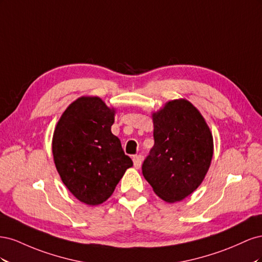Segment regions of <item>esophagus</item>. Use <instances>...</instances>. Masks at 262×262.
<instances>
[{
	"instance_id": "1",
	"label": "esophagus",
	"mask_w": 262,
	"mask_h": 262,
	"mask_svg": "<svg viewBox=\"0 0 262 262\" xmlns=\"http://www.w3.org/2000/svg\"><path fill=\"white\" fill-rule=\"evenodd\" d=\"M142 162H143V156L142 155H136L133 157V165L137 169H139L141 167Z\"/></svg>"
}]
</instances>
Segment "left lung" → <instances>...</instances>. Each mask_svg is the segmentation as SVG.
<instances>
[{"label":"left lung","instance_id":"1","mask_svg":"<svg viewBox=\"0 0 262 262\" xmlns=\"http://www.w3.org/2000/svg\"><path fill=\"white\" fill-rule=\"evenodd\" d=\"M154 146L142 172L162 200H184L199 187L213 157V137L205 119L184 98L152 114Z\"/></svg>","mask_w":262,"mask_h":262}]
</instances>
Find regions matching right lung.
Instances as JSON below:
<instances>
[{
	"label": "right lung",
	"mask_w": 262,
	"mask_h": 262,
	"mask_svg": "<svg viewBox=\"0 0 262 262\" xmlns=\"http://www.w3.org/2000/svg\"><path fill=\"white\" fill-rule=\"evenodd\" d=\"M115 115L101 98L82 96L68 106L54 128L55 168L69 191L85 204L105 202L133 166L112 133Z\"/></svg>",
	"instance_id": "add662e5"
}]
</instances>
